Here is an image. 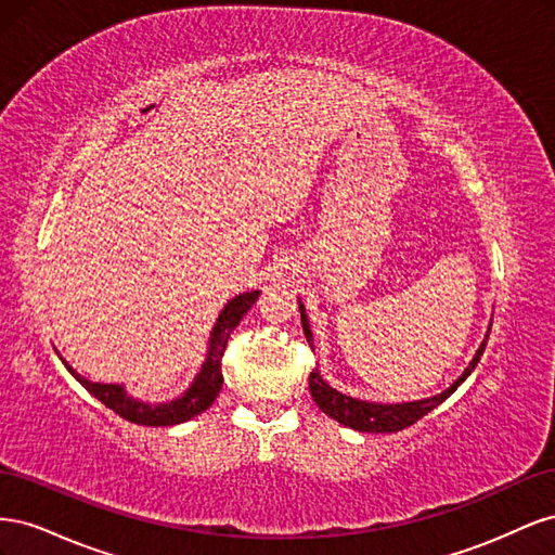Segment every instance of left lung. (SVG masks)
<instances>
[{"label": "left lung", "instance_id": "1", "mask_svg": "<svg viewBox=\"0 0 555 555\" xmlns=\"http://www.w3.org/2000/svg\"><path fill=\"white\" fill-rule=\"evenodd\" d=\"M298 310H300V322H304V331H306V338L312 345V331H310V322H308V314H306V306L298 300ZM489 333L491 328L486 331V338L479 345L477 354L469 361V365L463 371V375L453 382L449 389H444L438 396H430L424 400H412V402H371V400H359V398H351L338 389H333L331 384L324 382L322 373H319V367L310 373V393L312 400L317 402V408L322 410L324 414H328L335 422L351 428V430H359V433H396L412 426L418 418L426 416L430 410H435L444 402L453 391L459 389V386L469 377V373L475 371L481 354H483V347L489 343Z\"/></svg>", "mask_w": 555, "mask_h": 555}]
</instances>
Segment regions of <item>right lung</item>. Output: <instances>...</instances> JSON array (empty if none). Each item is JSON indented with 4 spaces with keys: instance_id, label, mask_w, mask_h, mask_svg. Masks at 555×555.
Segmentation results:
<instances>
[{
    "instance_id": "right-lung-1",
    "label": "right lung",
    "mask_w": 555,
    "mask_h": 555,
    "mask_svg": "<svg viewBox=\"0 0 555 555\" xmlns=\"http://www.w3.org/2000/svg\"><path fill=\"white\" fill-rule=\"evenodd\" d=\"M259 294H261L259 289L238 294L222 308L220 317H217V322L210 331L208 354H206L204 365H201V371L196 373V377L192 379L188 389H184V393L173 400H166V402L139 400V398L129 396L122 384L90 382L88 377L76 373L74 367L62 357L60 359L66 365V371L76 377V382H80L96 400H102L108 410L120 414L122 418H127V422L139 424V426H155V428L184 424V422H190V418H194L196 414L206 412L215 402V398L220 396L222 382H224L222 357H224V349L229 343V335L241 324V319L247 314V310L257 304Z\"/></svg>"
}]
</instances>
